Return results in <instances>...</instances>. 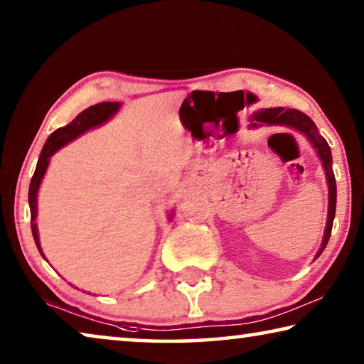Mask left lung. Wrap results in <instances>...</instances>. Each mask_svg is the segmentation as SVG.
<instances>
[{
    "mask_svg": "<svg viewBox=\"0 0 364 364\" xmlns=\"http://www.w3.org/2000/svg\"><path fill=\"white\" fill-rule=\"evenodd\" d=\"M252 121H257V123H264L269 126H288V128H293L299 132H303L304 136L308 137V141L313 144L316 149L317 155L322 161V166H324L327 184H328V212H327V225L324 230V238H322V245L317 251L316 259L322 255L324 247L327 246V241L331 238L332 233V225H333V217H336V204H337V184H336V176H333L332 171V154L331 147H328L327 141L322 137L314 124V121L311 119L308 114H304L299 109L293 108H265L261 112H256L252 114ZM257 123H251L252 128H256Z\"/></svg>",
    "mask_w": 364,
    "mask_h": 364,
    "instance_id": "1",
    "label": "left lung"
}]
</instances>
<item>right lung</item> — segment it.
Segmentation results:
<instances>
[{
	"label": "right lung",
	"mask_w": 364,
	"mask_h": 364,
	"mask_svg": "<svg viewBox=\"0 0 364 364\" xmlns=\"http://www.w3.org/2000/svg\"><path fill=\"white\" fill-rule=\"evenodd\" d=\"M121 107V103L118 102H102L97 103V105H92L87 109H84L82 113H79L76 118H74L71 123L68 126H63V128L56 129L55 132H51L50 137L45 142V146L42 149V154H40L38 161H37V168L36 173H33L32 180H31V186H28V205H31V228H32V235L33 240H36V245L38 247L40 255L43 256L42 247H40V241H38V230H37V194H38V188L40 183H42L45 171L48 168L50 164V157L53 155L58 149H61L63 146H66L68 142H71L79 137L80 134H84L85 131H89L95 126H100L105 123L107 119L113 117L114 113L118 112Z\"/></svg>",
	"instance_id": "add662e5"
}]
</instances>
